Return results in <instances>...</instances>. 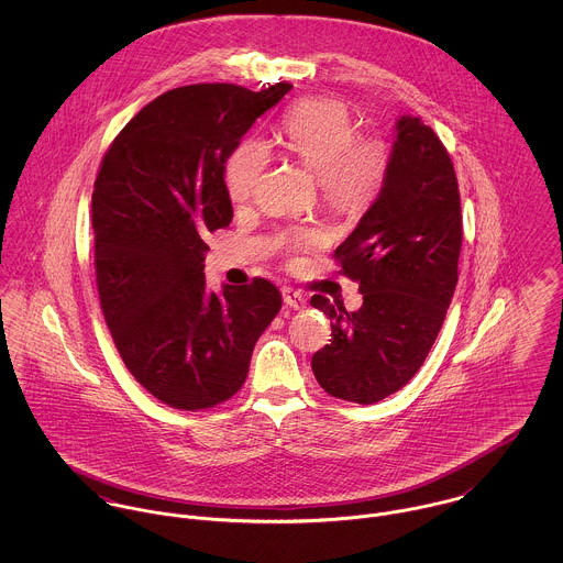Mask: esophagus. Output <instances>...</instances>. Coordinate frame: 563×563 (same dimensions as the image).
I'll return each instance as SVG.
<instances>
[{
    "mask_svg": "<svg viewBox=\"0 0 563 563\" xmlns=\"http://www.w3.org/2000/svg\"><path fill=\"white\" fill-rule=\"evenodd\" d=\"M282 297H284V303H286L290 310H306V306H308V299H306L301 292L292 290V288H284V290H282Z\"/></svg>",
    "mask_w": 563,
    "mask_h": 563,
    "instance_id": "1",
    "label": "esophagus"
}]
</instances>
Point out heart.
Instances as JSON below:
<instances>
[{"label": "heart", "instance_id": "b5f03b06", "mask_svg": "<svg viewBox=\"0 0 563 563\" xmlns=\"http://www.w3.org/2000/svg\"><path fill=\"white\" fill-rule=\"evenodd\" d=\"M357 125L344 103L335 99H306L282 119L277 143L282 150L319 177L322 197L342 212H364L382 192L390 154L377 139H357ZM268 152L246 139L225 162V190L234 203L253 199ZM288 249H310L321 242L317 230H295L282 236Z\"/></svg>", "mask_w": 563, "mask_h": 563}]
</instances>
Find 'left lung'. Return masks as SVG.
Returning <instances> with one entry per match:
<instances>
[{
	"label": "left lung",
	"instance_id": "left-lung-1",
	"mask_svg": "<svg viewBox=\"0 0 563 563\" xmlns=\"http://www.w3.org/2000/svg\"><path fill=\"white\" fill-rule=\"evenodd\" d=\"M462 206L451 156L418 117L397 121L386 184L335 249L340 273L360 284L357 312L312 306L331 319V342L312 357L322 390L344 401H382L418 373L457 286Z\"/></svg>",
	"mask_w": 563,
	"mask_h": 563
}]
</instances>
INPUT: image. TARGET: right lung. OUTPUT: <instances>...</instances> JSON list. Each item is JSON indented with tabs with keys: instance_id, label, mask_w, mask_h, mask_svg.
<instances>
[{
	"instance_id": "add662e5",
	"label": "right lung",
	"mask_w": 563,
	"mask_h": 563,
	"mask_svg": "<svg viewBox=\"0 0 563 563\" xmlns=\"http://www.w3.org/2000/svg\"><path fill=\"white\" fill-rule=\"evenodd\" d=\"M292 84L260 92L190 84L147 103L108 147L92 190L101 312L134 379L158 401L197 411L232 399L253 346L282 308L255 277L206 290V236L232 223L225 162Z\"/></svg>"
}]
</instances>
